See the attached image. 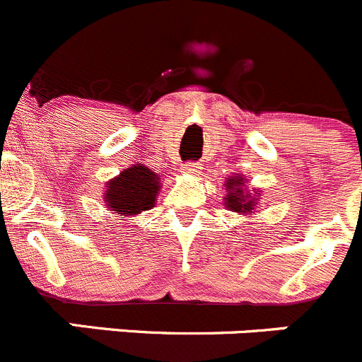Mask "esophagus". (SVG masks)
<instances>
[{"mask_svg":"<svg viewBox=\"0 0 362 362\" xmlns=\"http://www.w3.org/2000/svg\"><path fill=\"white\" fill-rule=\"evenodd\" d=\"M181 170H183L185 174H199V172H201V167H199V163H195V161H188V163L183 165Z\"/></svg>","mask_w":362,"mask_h":362,"instance_id":"obj_1","label":"esophagus"}]
</instances>
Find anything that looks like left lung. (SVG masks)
<instances>
[{
    "instance_id": "8db88e82",
    "label": "left lung",
    "mask_w": 362,
    "mask_h": 362,
    "mask_svg": "<svg viewBox=\"0 0 362 362\" xmlns=\"http://www.w3.org/2000/svg\"><path fill=\"white\" fill-rule=\"evenodd\" d=\"M243 179L242 177H233L227 181L226 188L229 190V194H227V201H226V208L233 209V211L236 213H247L250 211V209L254 208V199L249 197V194L247 192H243Z\"/></svg>"
}]
</instances>
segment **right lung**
<instances>
[{"label": "right lung", "instance_id": "obj_1", "mask_svg": "<svg viewBox=\"0 0 362 362\" xmlns=\"http://www.w3.org/2000/svg\"><path fill=\"white\" fill-rule=\"evenodd\" d=\"M160 190V175L151 172L144 165H133L120 172L119 177L108 183L105 201L108 208L120 216H132L147 211L156 202Z\"/></svg>", "mask_w": 362, "mask_h": 362}]
</instances>
